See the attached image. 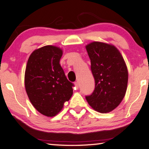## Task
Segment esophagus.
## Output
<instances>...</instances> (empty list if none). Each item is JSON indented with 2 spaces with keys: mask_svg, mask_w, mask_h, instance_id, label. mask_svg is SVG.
<instances>
[{
  "mask_svg": "<svg viewBox=\"0 0 149 149\" xmlns=\"http://www.w3.org/2000/svg\"><path fill=\"white\" fill-rule=\"evenodd\" d=\"M74 85H75V87H76V89H78V88H79V84H78V82L77 81L75 82L74 83Z\"/></svg>",
  "mask_w": 149,
  "mask_h": 149,
  "instance_id": "esophagus-1",
  "label": "esophagus"
}]
</instances>
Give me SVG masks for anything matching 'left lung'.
I'll return each mask as SVG.
<instances>
[{
    "label": "left lung",
    "instance_id": "8db88e82",
    "mask_svg": "<svg viewBox=\"0 0 149 149\" xmlns=\"http://www.w3.org/2000/svg\"><path fill=\"white\" fill-rule=\"evenodd\" d=\"M95 87L85 99L93 109L101 113L116 108L124 97L128 72L122 54L113 45L100 42L87 45Z\"/></svg>",
    "mask_w": 149,
    "mask_h": 149
}]
</instances>
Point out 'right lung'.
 Wrapping results in <instances>:
<instances>
[{
    "label": "right lung",
    "mask_w": 149,
    "mask_h": 149,
    "mask_svg": "<svg viewBox=\"0 0 149 149\" xmlns=\"http://www.w3.org/2000/svg\"><path fill=\"white\" fill-rule=\"evenodd\" d=\"M62 50L47 45L34 50L25 72V87L29 100L46 116H56L73 94L74 85L65 77L60 64Z\"/></svg>",
    "instance_id": "right-lung-1"
}]
</instances>
